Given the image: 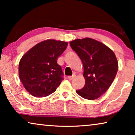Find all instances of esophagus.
Listing matches in <instances>:
<instances>
[{"label":"esophagus","mask_w":135,"mask_h":135,"mask_svg":"<svg viewBox=\"0 0 135 135\" xmlns=\"http://www.w3.org/2000/svg\"><path fill=\"white\" fill-rule=\"evenodd\" d=\"M74 77H75L74 75H73V76H69L68 77V79H69L70 80H72L74 78Z\"/></svg>","instance_id":"esophagus-1"}]
</instances>
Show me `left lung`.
Segmentation results:
<instances>
[{"label":"left lung","mask_w":135,"mask_h":135,"mask_svg":"<svg viewBox=\"0 0 135 135\" xmlns=\"http://www.w3.org/2000/svg\"><path fill=\"white\" fill-rule=\"evenodd\" d=\"M70 45L82 61L85 84L77 93L85 99L94 100L106 92L118 71L114 51L102 42L86 37L70 42Z\"/></svg>","instance_id":"left-lung-1"}]
</instances>
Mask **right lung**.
<instances>
[{
    "label": "right lung",
    "mask_w": 135,
    "mask_h": 135,
    "mask_svg": "<svg viewBox=\"0 0 135 135\" xmlns=\"http://www.w3.org/2000/svg\"><path fill=\"white\" fill-rule=\"evenodd\" d=\"M68 44L61 40H44L22 56L18 66L19 77L31 95L45 97L56 91L63 80V73L57 60Z\"/></svg>",
    "instance_id": "1"
}]
</instances>
